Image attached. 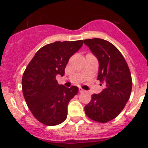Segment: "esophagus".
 <instances>
[{"instance_id": "esophagus-1", "label": "esophagus", "mask_w": 148, "mask_h": 148, "mask_svg": "<svg viewBox=\"0 0 148 148\" xmlns=\"http://www.w3.org/2000/svg\"><path fill=\"white\" fill-rule=\"evenodd\" d=\"M79 92H84V90L83 89H82V88H79Z\"/></svg>"}]
</instances>
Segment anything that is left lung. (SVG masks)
<instances>
[{
  "label": "left lung",
  "mask_w": 148,
  "mask_h": 148,
  "mask_svg": "<svg viewBox=\"0 0 148 148\" xmlns=\"http://www.w3.org/2000/svg\"><path fill=\"white\" fill-rule=\"evenodd\" d=\"M84 44L98 59L97 80L104 86L100 93L92 95L84 111L91 120L104 123L118 116L129 100L132 77L125 58L112 44L97 38L84 40Z\"/></svg>",
  "instance_id": "8db88e82"
}]
</instances>
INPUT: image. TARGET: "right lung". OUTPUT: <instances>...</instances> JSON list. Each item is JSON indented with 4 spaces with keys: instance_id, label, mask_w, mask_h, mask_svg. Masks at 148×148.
Here are the masks:
<instances>
[{
    "instance_id": "right-lung-1",
    "label": "right lung",
    "mask_w": 148,
    "mask_h": 148,
    "mask_svg": "<svg viewBox=\"0 0 148 148\" xmlns=\"http://www.w3.org/2000/svg\"><path fill=\"white\" fill-rule=\"evenodd\" d=\"M82 45L83 40L47 44L26 67L22 77L23 96L33 115L42 124L54 126L66 119L68 104L79 88L59 84L56 77H63L69 58Z\"/></svg>"
}]
</instances>
